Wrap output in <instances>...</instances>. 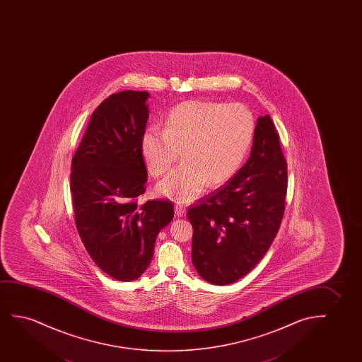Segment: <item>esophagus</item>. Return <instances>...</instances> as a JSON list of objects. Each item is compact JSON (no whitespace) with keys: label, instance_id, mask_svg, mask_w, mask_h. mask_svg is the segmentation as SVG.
Wrapping results in <instances>:
<instances>
[{"label":"esophagus","instance_id":"obj_1","mask_svg":"<svg viewBox=\"0 0 362 362\" xmlns=\"http://www.w3.org/2000/svg\"><path fill=\"white\" fill-rule=\"evenodd\" d=\"M174 211H175V214H177V216H183V215H185V206H183L182 204H175L174 205Z\"/></svg>","mask_w":362,"mask_h":362}]
</instances>
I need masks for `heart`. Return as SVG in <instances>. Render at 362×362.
I'll list each match as a JSON object with an SVG mask.
<instances>
[{"mask_svg": "<svg viewBox=\"0 0 362 362\" xmlns=\"http://www.w3.org/2000/svg\"><path fill=\"white\" fill-rule=\"evenodd\" d=\"M256 122L241 104L185 101L170 110L164 129H148L141 153L151 175L162 177L182 151L183 162L158 184L157 192L179 203L198 198L208 185L225 183L238 172L255 137Z\"/></svg>", "mask_w": 362, "mask_h": 362, "instance_id": "b5f03b06", "label": "heart"}]
</instances>
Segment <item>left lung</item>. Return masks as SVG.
Listing matches in <instances>:
<instances>
[{
  "mask_svg": "<svg viewBox=\"0 0 362 362\" xmlns=\"http://www.w3.org/2000/svg\"><path fill=\"white\" fill-rule=\"evenodd\" d=\"M287 162L271 117L257 119L243 168L188 209L192 261L208 282L225 286L252 271L277 236L286 210Z\"/></svg>",
  "mask_w": 362,
  "mask_h": 362,
  "instance_id": "8db88e82",
  "label": "left lung"
}]
</instances>
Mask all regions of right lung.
Segmentation results:
<instances>
[{
  "label": "right lung",
  "instance_id": "obj_1",
  "mask_svg": "<svg viewBox=\"0 0 362 362\" xmlns=\"http://www.w3.org/2000/svg\"><path fill=\"white\" fill-rule=\"evenodd\" d=\"M147 91L124 90L96 107L71 159L70 192L76 230L98 267L129 282L147 269L159 231L173 218V203L147 200L141 153Z\"/></svg>",
  "mask_w": 362,
  "mask_h": 362
}]
</instances>
